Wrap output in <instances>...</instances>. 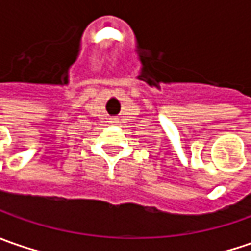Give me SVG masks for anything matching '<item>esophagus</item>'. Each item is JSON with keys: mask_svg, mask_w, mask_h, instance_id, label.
<instances>
[{"mask_svg": "<svg viewBox=\"0 0 251 251\" xmlns=\"http://www.w3.org/2000/svg\"><path fill=\"white\" fill-rule=\"evenodd\" d=\"M111 123H117V120H113V121H111Z\"/></svg>", "mask_w": 251, "mask_h": 251, "instance_id": "esophagus-1", "label": "esophagus"}]
</instances>
